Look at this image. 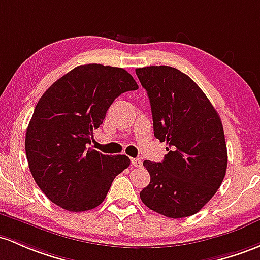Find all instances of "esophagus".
Returning <instances> with one entry per match:
<instances>
[{
  "label": "esophagus",
  "mask_w": 260,
  "mask_h": 260,
  "mask_svg": "<svg viewBox=\"0 0 260 260\" xmlns=\"http://www.w3.org/2000/svg\"><path fill=\"white\" fill-rule=\"evenodd\" d=\"M131 165H133L134 167H141L142 166V161L141 158H131Z\"/></svg>",
  "instance_id": "1"
}]
</instances>
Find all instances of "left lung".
<instances>
[{
  "instance_id": "left-lung-1",
  "label": "left lung",
  "mask_w": 260,
  "mask_h": 260,
  "mask_svg": "<svg viewBox=\"0 0 260 260\" xmlns=\"http://www.w3.org/2000/svg\"><path fill=\"white\" fill-rule=\"evenodd\" d=\"M151 105L153 134L166 141L162 162L145 160L149 186L145 206L170 217L197 213L218 191L227 170V145L220 118L188 75L167 66L136 69Z\"/></svg>"
}]
</instances>
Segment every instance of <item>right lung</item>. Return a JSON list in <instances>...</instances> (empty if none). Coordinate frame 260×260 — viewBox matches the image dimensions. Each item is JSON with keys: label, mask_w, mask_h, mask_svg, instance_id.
<instances>
[{"label": "right lung", "mask_w": 260, "mask_h": 260, "mask_svg": "<svg viewBox=\"0 0 260 260\" xmlns=\"http://www.w3.org/2000/svg\"><path fill=\"white\" fill-rule=\"evenodd\" d=\"M136 89L125 69L85 64L64 74L42 95L24 147L36 183L53 203L71 212L95 208L114 178L129 167L127 156L86 147L114 100Z\"/></svg>", "instance_id": "right-lung-1"}]
</instances>
